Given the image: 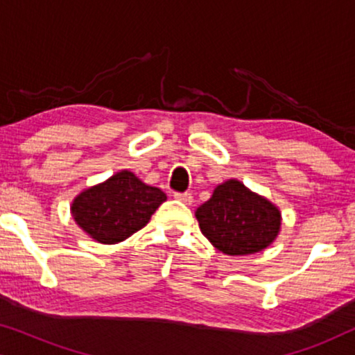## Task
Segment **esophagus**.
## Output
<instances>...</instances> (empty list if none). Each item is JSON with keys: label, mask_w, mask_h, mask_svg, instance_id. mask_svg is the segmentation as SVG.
Masks as SVG:
<instances>
[{"label": "esophagus", "mask_w": 355, "mask_h": 355, "mask_svg": "<svg viewBox=\"0 0 355 355\" xmlns=\"http://www.w3.org/2000/svg\"><path fill=\"white\" fill-rule=\"evenodd\" d=\"M174 198H176V200H179V202L186 203V205H191L192 200H193L192 193H189V192H174Z\"/></svg>", "instance_id": "1"}]
</instances>
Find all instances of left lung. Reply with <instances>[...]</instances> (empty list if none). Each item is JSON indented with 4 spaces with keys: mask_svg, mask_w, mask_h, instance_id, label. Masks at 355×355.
<instances>
[{
    "mask_svg": "<svg viewBox=\"0 0 355 355\" xmlns=\"http://www.w3.org/2000/svg\"><path fill=\"white\" fill-rule=\"evenodd\" d=\"M196 216L202 234L226 255L266 249L281 226L278 208L234 179L218 186L210 200L197 208Z\"/></svg>",
    "mask_w": 355,
    "mask_h": 355,
    "instance_id": "8db88e82",
    "label": "left lung"
}]
</instances>
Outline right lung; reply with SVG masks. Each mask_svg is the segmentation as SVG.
Returning a JSON list of instances; mask_svg holds the SVG:
<instances>
[{"label": "right lung", "mask_w": 355, "mask_h": 355, "mask_svg": "<svg viewBox=\"0 0 355 355\" xmlns=\"http://www.w3.org/2000/svg\"><path fill=\"white\" fill-rule=\"evenodd\" d=\"M164 200L162 189L147 186L134 173L121 171L79 193L71 211L90 237L101 244H116L142 230Z\"/></svg>", "instance_id": "add662e5"}]
</instances>
